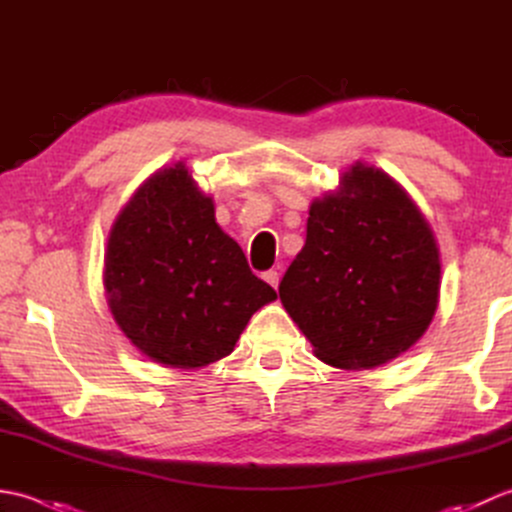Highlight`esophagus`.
Wrapping results in <instances>:
<instances>
[{
	"label": "esophagus",
	"mask_w": 512,
	"mask_h": 512,
	"mask_svg": "<svg viewBox=\"0 0 512 512\" xmlns=\"http://www.w3.org/2000/svg\"><path fill=\"white\" fill-rule=\"evenodd\" d=\"M262 277H264V281H268L270 286L277 288V284H279V273H277V270H266Z\"/></svg>",
	"instance_id": "34e87169"
}]
</instances>
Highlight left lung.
Here are the masks:
<instances>
[{
  "mask_svg": "<svg viewBox=\"0 0 512 512\" xmlns=\"http://www.w3.org/2000/svg\"><path fill=\"white\" fill-rule=\"evenodd\" d=\"M440 255L405 189L361 162L341 189L314 200L306 246L279 284L286 312L323 363L372 369L429 328Z\"/></svg>",
  "mask_w": 512,
  "mask_h": 512,
  "instance_id": "8db88e82",
  "label": "left lung"
}]
</instances>
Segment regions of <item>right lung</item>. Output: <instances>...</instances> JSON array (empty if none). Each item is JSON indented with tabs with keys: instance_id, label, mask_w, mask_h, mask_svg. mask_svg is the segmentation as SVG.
<instances>
[{
	"instance_id": "right-lung-1",
	"label": "right lung",
	"mask_w": 512,
	"mask_h": 512,
	"mask_svg": "<svg viewBox=\"0 0 512 512\" xmlns=\"http://www.w3.org/2000/svg\"><path fill=\"white\" fill-rule=\"evenodd\" d=\"M105 288L127 339L182 369L231 354L248 319L277 299L217 226L213 200L182 162L154 173L118 215Z\"/></svg>"
}]
</instances>
